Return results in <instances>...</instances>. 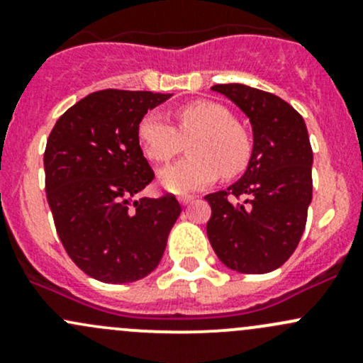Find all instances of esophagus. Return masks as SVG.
Masks as SVG:
<instances>
[{"label":"esophagus","mask_w":363,"mask_h":363,"mask_svg":"<svg viewBox=\"0 0 363 363\" xmlns=\"http://www.w3.org/2000/svg\"><path fill=\"white\" fill-rule=\"evenodd\" d=\"M193 199H195V196H193V195H181V196H179V202H181L182 205H186V203L191 202Z\"/></svg>","instance_id":"obj_1"}]
</instances>
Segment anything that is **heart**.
<instances>
[{"mask_svg":"<svg viewBox=\"0 0 363 363\" xmlns=\"http://www.w3.org/2000/svg\"><path fill=\"white\" fill-rule=\"evenodd\" d=\"M175 117L177 126L152 111L138 123L142 151L155 163H168L191 140L189 158L160 172V182L168 191H193L214 182L219 172L233 177L247 167L251 138L228 108L200 100L179 107Z\"/></svg>","mask_w":363,"mask_h":363,"instance_id":"obj_1","label":"heart"}]
</instances>
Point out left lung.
Returning <instances> with one entry per match:
<instances>
[{"label": "left lung", "instance_id": "1", "mask_svg": "<svg viewBox=\"0 0 363 363\" xmlns=\"http://www.w3.org/2000/svg\"><path fill=\"white\" fill-rule=\"evenodd\" d=\"M252 124L247 170L225 191L205 196L207 235L218 258L244 274L279 269L296 250L313 199V149L302 116L267 91L216 84Z\"/></svg>", "mask_w": 363, "mask_h": 363}]
</instances>
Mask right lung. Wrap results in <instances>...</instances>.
<instances>
[{
    "label": "right lung",
    "mask_w": 363,
    "mask_h": 363,
    "mask_svg": "<svg viewBox=\"0 0 363 363\" xmlns=\"http://www.w3.org/2000/svg\"><path fill=\"white\" fill-rule=\"evenodd\" d=\"M170 94L104 89L77 101L47 138V202L65 251L101 283L142 279L158 267L181 214L172 193L133 200L155 179L138 123Z\"/></svg>",
    "instance_id": "add662e5"
}]
</instances>
